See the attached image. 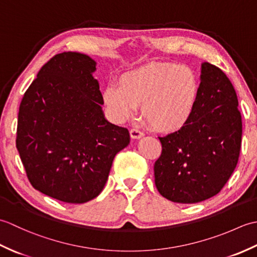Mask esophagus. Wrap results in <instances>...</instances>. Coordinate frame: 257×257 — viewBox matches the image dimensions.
<instances>
[{
  "mask_svg": "<svg viewBox=\"0 0 257 257\" xmlns=\"http://www.w3.org/2000/svg\"><path fill=\"white\" fill-rule=\"evenodd\" d=\"M130 137L133 139H139L141 137H144V133L140 132V130L137 128H133L130 130Z\"/></svg>",
  "mask_w": 257,
  "mask_h": 257,
  "instance_id": "esophagus-1",
  "label": "esophagus"
}]
</instances>
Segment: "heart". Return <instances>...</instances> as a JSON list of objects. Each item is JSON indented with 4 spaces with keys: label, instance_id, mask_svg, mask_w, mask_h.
<instances>
[{
    "label": "heart",
    "instance_id": "obj_1",
    "mask_svg": "<svg viewBox=\"0 0 257 257\" xmlns=\"http://www.w3.org/2000/svg\"><path fill=\"white\" fill-rule=\"evenodd\" d=\"M200 90L194 68L168 62L124 72L118 84L105 86L102 100L118 123L133 119L141 106L143 116L151 127L161 133H173L193 117Z\"/></svg>",
    "mask_w": 257,
    "mask_h": 257
}]
</instances>
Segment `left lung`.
Here are the masks:
<instances>
[{
	"label": "left lung",
	"instance_id": "1",
	"mask_svg": "<svg viewBox=\"0 0 257 257\" xmlns=\"http://www.w3.org/2000/svg\"><path fill=\"white\" fill-rule=\"evenodd\" d=\"M201 90L193 117L178 132L159 137L155 163L159 193L177 203H198L214 196L236 168L242 117L235 89L222 70L201 65Z\"/></svg>",
	"mask_w": 257,
	"mask_h": 257
}]
</instances>
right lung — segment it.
Instances as JSON below:
<instances>
[{
	"label": "right lung",
	"instance_id": "add662e5",
	"mask_svg": "<svg viewBox=\"0 0 257 257\" xmlns=\"http://www.w3.org/2000/svg\"><path fill=\"white\" fill-rule=\"evenodd\" d=\"M96 62L64 52L37 74L21 101L16 148L31 184L66 203L99 195L113 158L130 143L127 128L109 122L92 73Z\"/></svg>",
	"mask_w": 257,
	"mask_h": 257
}]
</instances>
